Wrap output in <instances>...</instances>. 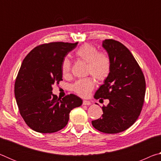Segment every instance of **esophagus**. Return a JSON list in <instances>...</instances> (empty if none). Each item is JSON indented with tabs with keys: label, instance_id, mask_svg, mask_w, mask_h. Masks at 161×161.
I'll return each mask as SVG.
<instances>
[{
	"label": "esophagus",
	"instance_id": "34e87169",
	"mask_svg": "<svg viewBox=\"0 0 161 161\" xmlns=\"http://www.w3.org/2000/svg\"><path fill=\"white\" fill-rule=\"evenodd\" d=\"M82 103H83V105H85V106L91 105V102H89V101H86V100H84Z\"/></svg>",
	"mask_w": 161,
	"mask_h": 161
}]
</instances>
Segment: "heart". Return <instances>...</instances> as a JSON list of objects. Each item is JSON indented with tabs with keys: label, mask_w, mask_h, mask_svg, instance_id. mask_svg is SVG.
Instances as JSON below:
<instances>
[{
	"label": "heart",
	"mask_w": 161,
	"mask_h": 161,
	"mask_svg": "<svg viewBox=\"0 0 161 161\" xmlns=\"http://www.w3.org/2000/svg\"><path fill=\"white\" fill-rule=\"evenodd\" d=\"M77 58L87 63V74L92 75L98 81H103L111 72V59L107 54L99 53L94 46L84 44L75 53ZM70 61L64 59L62 63V73L64 77H68L71 72ZM94 80L88 77L76 81L72 85V90L81 97H88L94 88Z\"/></svg>",
	"instance_id": "1"
}]
</instances>
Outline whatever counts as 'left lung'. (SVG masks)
Instances as JSON below:
<instances>
[{
  "instance_id": "obj_1",
  "label": "left lung",
  "mask_w": 161,
  "mask_h": 161,
  "mask_svg": "<svg viewBox=\"0 0 161 161\" xmlns=\"http://www.w3.org/2000/svg\"><path fill=\"white\" fill-rule=\"evenodd\" d=\"M103 47L111 59V72L94 95L95 99H108L102 107V117L92 121L101 132L117 133L135 123L142 110L146 93L143 73L126 46L113 39L104 40Z\"/></svg>"
}]
</instances>
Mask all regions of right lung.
Here are the masks:
<instances>
[{"label":"right lung","mask_w":161,"mask_h":161,"mask_svg":"<svg viewBox=\"0 0 161 161\" xmlns=\"http://www.w3.org/2000/svg\"><path fill=\"white\" fill-rule=\"evenodd\" d=\"M77 43L38 45L23 59L15 80V97L21 116L35 131L50 133L62 129L71 110L82 103L75 94L61 99L52 92L53 84L62 80V61Z\"/></svg>","instance_id":"obj_1"}]
</instances>
